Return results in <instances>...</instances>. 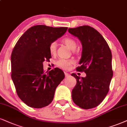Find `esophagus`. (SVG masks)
I'll return each mask as SVG.
<instances>
[{"label":"esophagus","mask_w":127,"mask_h":127,"mask_svg":"<svg viewBox=\"0 0 127 127\" xmlns=\"http://www.w3.org/2000/svg\"><path fill=\"white\" fill-rule=\"evenodd\" d=\"M64 74H65V77H68L70 76V74L67 73H66V72H64Z\"/></svg>","instance_id":"esophagus-1"}]
</instances>
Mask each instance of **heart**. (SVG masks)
Masks as SVG:
<instances>
[{
    "instance_id": "heart-1",
    "label": "heart",
    "mask_w": 127,
    "mask_h": 127,
    "mask_svg": "<svg viewBox=\"0 0 127 127\" xmlns=\"http://www.w3.org/2000/svg\"><path fill=\"white\" fill-rule=\"evenodd\" d=\"M64 43L67 45L70 49L74 50L76 47V43L73 39L71 38H65L63 40ZM49 51L52 54H56V43L52 42L49 46ZM74 63V62L71 60H67V59H60L57 60L56 64L60 68L64 70H68L70 68L71 65Z\"/></svg>"
}]
</instances>
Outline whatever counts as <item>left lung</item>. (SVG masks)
I'll list each match as a JSON object with an SVG mask.
<instances>
[{
	"label": "left lung",
	"instance_id": "8db88e82",
	"mask_svg": "<svg viewBox=\"0 0 127 127\" xmlns=\"http://www.w3.org/2000/svg\"><path fill=\"white\" fill-rule=\"evenodd\" d=\"M68 32L81 41V65L76 70L86 74V77L71 74L77 80L72 99L80 108H94L103 101L109 91L113 75L111 52L102 35L89 26L70 28Z\"/></svg>",
	"mask_w": 127,
	"mask_h": 127
}]
</instances>
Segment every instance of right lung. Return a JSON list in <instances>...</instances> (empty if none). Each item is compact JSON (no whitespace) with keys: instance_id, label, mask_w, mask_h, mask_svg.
I'll list each match as a JSON object with an SVG mask.
<instances>
[{"instance_id":"right-lung-1","label":"right lung","mask_w":127,"mask_h":127,"mask_svg":"<svg viewBox=\"0 0 127 127\" xmlns=\"http://www.w3.org/2000/svg\"><path fill=\"white\" fill-rule=\"evenodd\" d=\"M67 30L64 27L34 26L25 32L13 48L11 77L19 97L28 106L41 108L49 105L56 88L64 78L63 71L59 68L44 72L43 63L52 57L50 43Z\"/></svg>"}]
</instances>
